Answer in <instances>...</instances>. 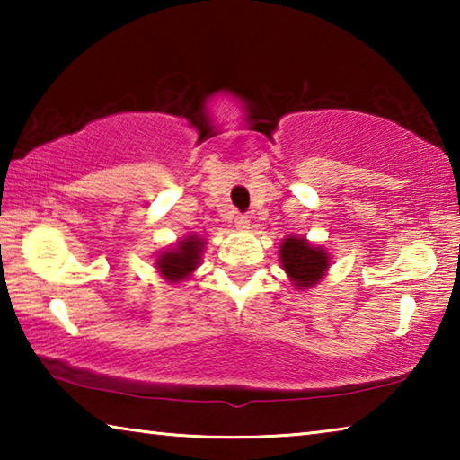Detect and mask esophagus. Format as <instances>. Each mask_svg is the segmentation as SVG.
I'll return each instance as SVG.
<instances>
[{"label": "esophagus", "mask_w": 460, "mask_h": 460, "mask_svg": "<svg viewBox=\"0 0 460 460\" xmlns=\"http://www.w3.org/2000/svg\"><path fill=\"white\" fill-rule=\"evenodd\" d=\"M235 225L239 229H245L247 225H249V217L247 215H241V213H237L235 215Z\"/></svg>", "instance_id": "obj_1"}]
</instances>
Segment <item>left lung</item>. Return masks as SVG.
Listing matches in <instances>:
<instances>
[{"instance_id":"obj_1","label":"left lung","mask_w":460,"mask_h":460,"mask_svg":"<svg viewBox=\"0 0 460 460\" xmlns=\"http://www.w3.org/2000/svg\"><path fill=\"white\" fill-rule=\"evenodd\" d=\"M279 261H282V268L290 278V282L298 290H306V288H313L321 282V278L331 266L329 253L323 247L310 245L306 239L294 235L282 241Z\"/></svg>"}]
</instances>
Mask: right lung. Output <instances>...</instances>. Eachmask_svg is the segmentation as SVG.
Returning <instances> with one entry per match:
<instances>
[{
	"label": "right lung",
	"mask_w": 460,
	"mask_h": 460,
	"mask_svg": "<svg viewBox=\"0 0 460 460\" xmlns=\"http://www.w3.org/2000/svg\"><path fill=\"white\" fill-rule=\"evenodd\" d=\"M202 247H205V241L200 237H184L182 241H178L176 247L168 249V252L160 255L158 261H155V268H158L162 278L168 279V282H184L199 268Z\"/></svg>",
	"instance_id": "add662e5"
}]
</instances>
